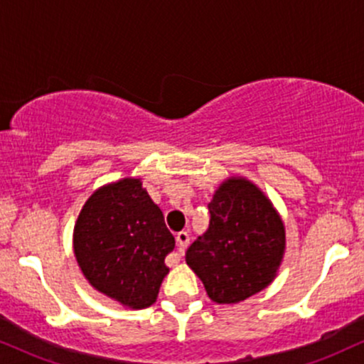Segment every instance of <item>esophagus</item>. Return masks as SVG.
<instances>
[{"label": "esophagus", "instance_id": "1", "mask_svg": "<svg viewBox=\"0 0 364 364\" xmlns=\"http://www.w3.org/2000/svg\"><path fill=\"white\" fill-rule=\"evenodd\" d=\"M176 243H178V250H179V255L186 250V246L190 245V235H188L186 231H181L176 235Z\"/></svg>", "mask_w": 364, "mask_h": 364}]
</instances>
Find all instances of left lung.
<instances>
[{
    "label": "left lung",
    "mask_w": 364,
    "mask_h": 364,
    "mask_svg": "<svg viewBox=\"0 0 364 364\" xmlns=\"http://www.w3.org/2000/svg\"><path fill=\"white\" fill-rule=\"evenodd\" d=\"M208 212V229L188 248L186 263L212 301H245L277 274L286 250L282 219L260 188L245 178L225 179Z\"/></svg>",
    "instance_id": "obj_1"
}]
</instances>
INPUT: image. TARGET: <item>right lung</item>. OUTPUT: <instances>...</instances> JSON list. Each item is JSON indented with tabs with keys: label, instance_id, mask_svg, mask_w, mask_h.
<instances>
[{
	"label": "right lung",
	"instance_id": "add662e5",
	"mask_svg": "<svg viewBox=\"0 0 364 364\" xmlns=\"http://www.w3.org/2000/svg\"><path fill=\"white\" fill-rule=\"evenodd\" d=\"M73 250L92 287L140 310L156 303L174 236L140 179L124 178L87 200L75 224Z\"/></svg>",
	"mask_w": 364,
	"mask_h": 364
}]
</instances>
